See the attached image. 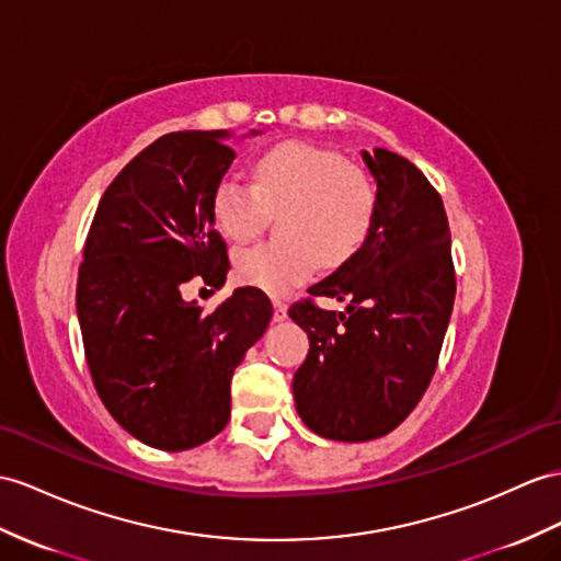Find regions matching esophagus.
Returning <instances> with one entry per match:
<instances>
[{"label": "esophagus", "mask_w": 561, "mask_h": 561, "mask_svg": "<svg viewBox=\"0 0 561 561\" xmlns=\"http://www.w3.org/2000/svg\"><path fill=\"white\" fill-rule=\"evenodd\" d=\"M285 317H288V305H285L283 299L273 297V319H276V321H283Z\"/></svg>", "instance_id": "1"}]
</instances>
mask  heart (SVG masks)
<instances>
[{
    "instance_id": "obj_1",
    "label": "heart",
    "mask_w": 561,
    "mask_h": 561,
    "mask_svg": "<svg viewBox=\"0 0 561 561\" xmlns=\"http://www.w3.org/2000/svg\"><path fill=\"white\" fill-rule=\"evenodd\" d=\"M374 178L333 149L283 142L254 163L252 185L226 175L214 190L218 230L233 242L262 233L271 214L283 211L280 240L236 254L242 283L273 295L305 283L319 262L340 266L371 233L376 216Z\"/></svg>"
}]
</instances>
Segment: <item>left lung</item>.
Instances as JSON below:
<instances>
[{"mask_svg":"<svg viewBox=\"0 0 561 561\" xmlns=\"http://www.w3.org/2000/svg\"><path fill=\"white\" fill-rule=\"evenodd\" d=\"M376 178L371 233L290 317L309 335L293 378L297 412L331 440L364 443L414 412L438 366L457 280L449 224L428 178L412 161L376 147L364 152ZM335 296L345 312L312 299Z\"/></svg>","mask_w":561,"mask_h":561,"instance_id":"8db88e82","label":"left lung"}]
</instances>
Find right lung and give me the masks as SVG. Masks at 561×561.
Segmentation results:
<instances>
[{
  "mask_svg": "<svg viewBox=\"0 0 561 561\" xmlns=\"http://www.w3.org/2000/svg\"><path fill=\"white\" fill-rule=\"evenodd\" d=\"M224 130L161 135L104 190L78 268L76 307L100 400L133 438L181 453L230 419V380L273 307L238 288L214 311L185 302L230 268L214 190L236 159Z\"/></svg>",
  "mask_w": 561,
  "mask_h": 561,
  "instance_id": "add662e5",
  "label": "right lung"
}]
</instances>
